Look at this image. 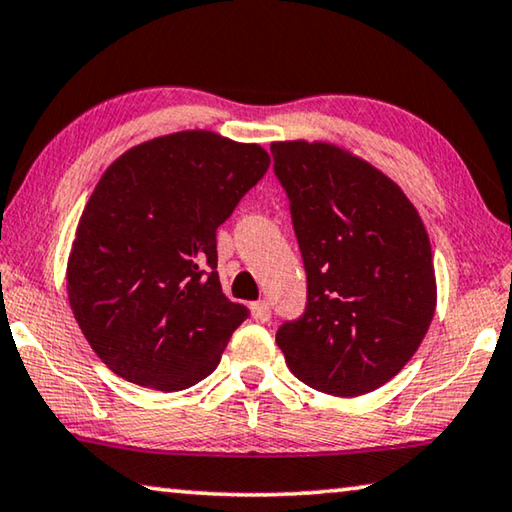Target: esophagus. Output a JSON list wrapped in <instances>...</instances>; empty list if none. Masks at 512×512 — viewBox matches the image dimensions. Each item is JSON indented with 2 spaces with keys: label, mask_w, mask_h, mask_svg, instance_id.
I'll list each match as a JSON object with an SVG mask.
<instances>
[{
  "label": "esophagus",
  "mask_w": 512,
  "mask_h": 512,
  "mask_svg": "<svg viewBox=\"0 0 512 512\" xmlns=\"http://www.w3.org/2000/svg\"><path fill=\"white\" fill-rule=\"evenodd\" d=\"M251 316H254L256 320H261V322H267L272 318V309H270V304L267 302H254L251 304Z\"/></svg>",
  "instance_id": "esophagus-1"
}]
</instances>
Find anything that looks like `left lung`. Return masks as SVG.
<instances>
[{
	"instance_id": "1",
	"label": "left lung",
	"mask_w": 512,
	"mask_h": 512,
	"mask_svg": "<svg viewBox=\"0 0 512 512\" xmlns=\"http://www.w3.org/2000/svg\"><path fill=\"white\" fill-rule=\"evenodd\" d=\"M306 270V311L277 345L297 380L355 398L400 373L426 336L437 281L426 226L371 162L327 141H272Z\"/></svg>"
}]
</instances>
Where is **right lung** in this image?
<instances>
[{"label":"right lung","instance_id":"1","mask_svg":"<svg viewBox=\"0 0 512 512\" xmlns=\"http://www.w3.org/2000/svg\"><path fill=\"white\" fill-rule=\"evenodd\" d=\"M267 167L263 146L210 130L155 137L109 164L66 267L70 309L109 371L157 391L215 371L249 316L222 293L217 226Z\"/></svg>","mask_w":512,"mask_h":512}]
</instances>
